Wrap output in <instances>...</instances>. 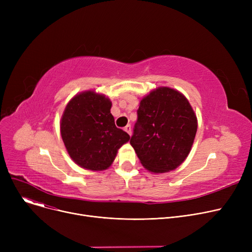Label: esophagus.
<instances>
[{
    "mask_svg": "<svg viewBox=\"0 0 252 252\" xmlns=\"http://www.w3.org/2000/svg\"><path fill=\"white\" fill-rule=\"evenodd\" d=\"M125 130L126 131V133L130 136L131 135V126L129 125H127L126 127H125Z\"/></svg>",
    "mask_w": 252,
    "mask_h": 252,
    "instance_id": "esophagus-1",
    "label": "esophagus"
}]
</instances>
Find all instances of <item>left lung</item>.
<instances>
[{
    "mask_svg": "<svg viewBox=\"0 0 252 252\" xmlns=\"http://www.w3.org/2000/svg\"><path fill=\"white\" fill-rule=\"evenodd\" d=\"M130 138L142 165L155 174L176 169L189 155L197 131V117L187 98L160 87L145 96Z\"/></svg>",
    "mask_w": 252,
    "mask_h": 252,
    "instance_id": "1",
    "label": "left lung"
}]
</instances>
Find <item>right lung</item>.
Masks as SVG:
<instances>
[{"label":"right lung","instance_id":"1","mask_svg":"<svg viewBox=\"0 0 252 252\" xmlns=\"http://www.w3.org/2000/svg\"><path fill=\"white\" fill-rule=\"evenodd\" d=\"M112 103L102 94L86 91L66 105L60 123L61 137L71 159L81 167L103 170L113 162L129 136L115 126Z\"/></svg>","mask_w":252,"mask_h":252}]
</instances>
